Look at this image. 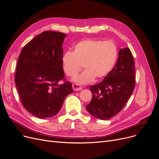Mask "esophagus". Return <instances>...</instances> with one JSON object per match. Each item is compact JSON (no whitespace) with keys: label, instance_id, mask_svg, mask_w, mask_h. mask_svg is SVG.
Wrapping results in <instances>:
<instances>
[{"label":"esophagus","instance_id":"34e87169","mask_svg":"<svg viewBox=\"0 0 159 159\" xmlns=\"http://www.w3.org/2000/svg\"><path fill=\"white\" fill-rule=\"evenodd\" d=\"M72 87H73V89L74 91H79L82 89V87L80 85L77 84H73Z\"/></svg>","mask_w":159,"mask_h":159}]
</instances>
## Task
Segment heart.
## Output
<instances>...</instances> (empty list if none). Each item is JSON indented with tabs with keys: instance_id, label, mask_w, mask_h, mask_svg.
I'll list each match as a JSON object with an SVG mask.
<instances>
[{
	"instance_id": "b5f03b06",
	"label": "heart",
	"mask_w": 159,
	"mask_h": 159,
	"mask_svg": "<svg viewBox=\"0 0 159 159\" xmlns=\"http://www.w3.org/2000/svg\"><path fill=\"white\" fill-rule=\"evenodd\" d=\"M118 48L113 41L86 39L79 42L73 51L66 52L62 57V66L67 76L73 77L82 69L85 70L73 81L79 84H87L95 78L106 77L115 66L118 58Z\"/></svg>"
}]
</instances>
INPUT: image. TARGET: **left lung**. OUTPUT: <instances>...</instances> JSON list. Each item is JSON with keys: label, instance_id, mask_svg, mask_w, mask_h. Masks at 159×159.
Returning <instances> with one entry per match:
<instances>
[{"label": "left lung", "instance_id": "8db88e82", "mask_svg": "<svg viewBox=\"0 0 159 159\" xmlns=\"http://www.w3.org/2000/svg\"><path fill=\"white\" fill-rule=\"evenodd\" d=\"M135 62L128 48L120 49L112 70L97 84L89 89L92 99L87 111L95 118L107 120L119 113L127 103L135 88Z\"/></svg>", "mask_w": 159, "mask_h": 159}]
</instances>
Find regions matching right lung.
Here are the masks:
<instances>
[{
  "mask_svg": "<svg viewBox=\"0 0 159 159\" xmlns=\"http://www.w3.org/2000/svg\"><path fill=\"white\" fill-rule=\"evenodd\" d=\"M66 35L46 31L24 46L18 58L15 82L21 102L36 117H52L61 110L66 97L73 92L66 81L61 58Z\"/></svg>",
  "mask_w": 159,
  "mask_h": 159,
  "instance_id": "add662e5",
  "label": "right lung"
}]
</instances>
